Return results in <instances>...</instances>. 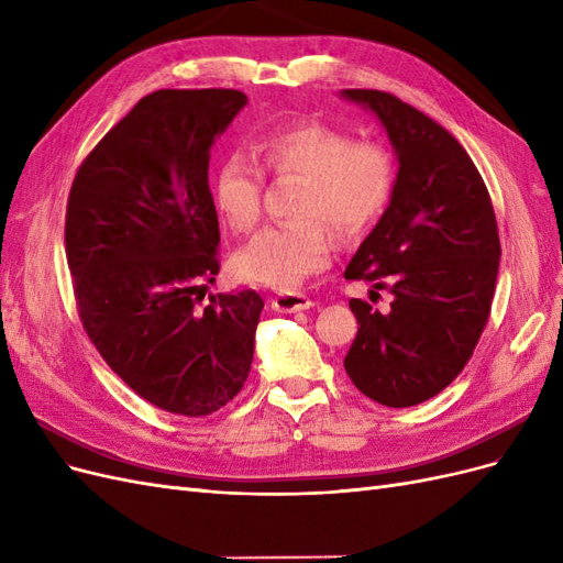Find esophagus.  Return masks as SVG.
Here are the masks:
<instances>
[{
  "instance_id": "obj_1",
  "label": "esophagus",
  "mask_w": 563,
  "mask_h": 563,
  "mask_svg": "<svg viewBox=\"0 0 563 563\" xmlns=\"http://www.w3.org/2000/svg\"><path fill=\"white\" fill-rule=\"evenodd\" d=\"M269 302H272V310H277V312H300V310H310L314 305V300L310 296L298 294V291H282Z\"/></svg>"
}]
</instances>
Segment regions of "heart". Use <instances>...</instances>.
<instances>
[{
	"label": "heart",
	"mask_w": 563,
	"mask_h": 563,
	"mask_svg": "<svg viewBox=\"0 0 563 563\" xmlns=\"http://www.w3.org/2000/svg\"><path fill=\"white\" fill-rule=\"evenodd\" d=\"M265 174L298 176L302 187L294 203L300 220L261 230L234 255L236 277L291 291L335 253V228L343 236L366 232L387 209L395 190L389 150L321 122H298L265 133L253 145ZM263 173L244 157H228L213 176V203L223 223L251 232L263 211Z\"/></svg>",
	"instance_id": "heart-1"
}]
</instances>
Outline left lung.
Masks as SVG:
<instances>
[{"mask_svg": "<svg viewBox=\"0 0 563 563\" xmlns=\"http://www.w3.org/2000/svg\"><path fill=\"white\" fill-rule=\"evenodd\" d=\"M343 98L376 112L399 162L389 207L345 269L395 300L389 312L350 300L360 331L345 371L368 399L406 408L451 385L479 343L496 294L498 223L484 178L444 126L385 91Z\"/></svg>", "mask_w": 563, "mask_h": 563, "instance_id": "left-lung-1", "label": "left lung"}]
</instances>
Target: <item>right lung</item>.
Wrapping results in <instances>:
<instances>
[{
	"label": "right lung",
	"instance_id": "add662e5",
	"mask_svg": "<svg viewBox=\"0 0 563 563\" xmlns=\"http://www.w3.org/2000/svg\"><path fill=\"white\" fill-rule=\"evenodd\" d=\"M246 106L234 89H162L139 100L81 162L65 255L81 327L135 395L201 418L244 387L263 298L218 294L216 139Z\"/></svg>",
	"mask_w": 563,
	"mask_h": 563
}]
</instances>
